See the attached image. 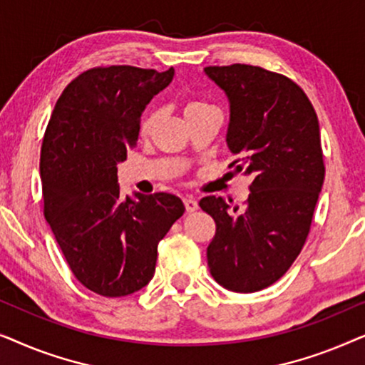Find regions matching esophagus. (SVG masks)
Instances as JSON below:
<instances>
[{"mask_svg":"<svg viewBox=\"0 0 365 365\" xmlns=\"http://www.w3.org/2000/svg\"><path fill=\"white\" fill-rule=\"evenodd\" d=\"M182 201H184V207H186L187 212H194L199 207V204L194 197H184Z\"/></svg>","mask_w":365,"mask_h":365,"instance_id":"1","label":"esophagus"}]
</instances>
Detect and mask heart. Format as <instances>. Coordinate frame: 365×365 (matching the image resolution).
I'll use <instances>...</instances> for the list:
<instances>
[{
    "instance_id": "heart-1",
    "label": "heart",
    "mask_w": 365,
    "mask_h": 365,
    "mask_svg": "<svg viewBox=\"0 0 365 365\" xmlns=\"http://www.w3.org/2000/svg\"><path fill=\"white\" fill-rule=\"evenodd\" d=\"M206 108H209V104L202 103V101H197V99H192V101H189L186 104V108H184V114L189 116V114L197 113V111H201V109H206ZM158 121H159V113L158 111H149L146 116L143 118L141 126H139V131H141L143 136H148V134H151L153 129L156 128Z\"/></svg>"
}]
</instances>
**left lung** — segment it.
Here are the masks:
<instances>
[{"mask_svg": "<svg viewBox=\"0 0 365 365\" xmlns=\"http://www.w3.org/2000/svg\"><path fill=\"white\" fill-rule=\"evenodd\" d=\"M204 73L227 96L231 166L252 178L242 209L216 196L199 202L216 222L207 266L229 291L256 292L287 272L311 229L326 174L317 114L282 74L249 64Z\"/></svg>", "mask_w": 365, "mask_h": 365, "instance_id": "obj_1", "label": "left lung"}]
</instances>
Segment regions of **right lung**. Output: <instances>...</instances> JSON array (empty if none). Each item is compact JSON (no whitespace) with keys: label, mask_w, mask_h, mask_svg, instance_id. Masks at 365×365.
Wrapping results in <instances>:
<instances>
[{"label":"right lung","mask_w":365,"mask_h":365,"mask_svg":"<svg viewBox=\"0 0 365 365\" xmlns=\"http://www.w3.org/2000/svg\"><path fill=\"white\" fill-rule=\"evenodd\" d=\"M173 78V68L88 69L59 96L44 133V217L74 276L99 296L146 286L159 241L184 214L174 194L123 197L118 184V164L136 148L143 111Z\"/></svg>","instance_id":"obj_1"}]
</instances>
